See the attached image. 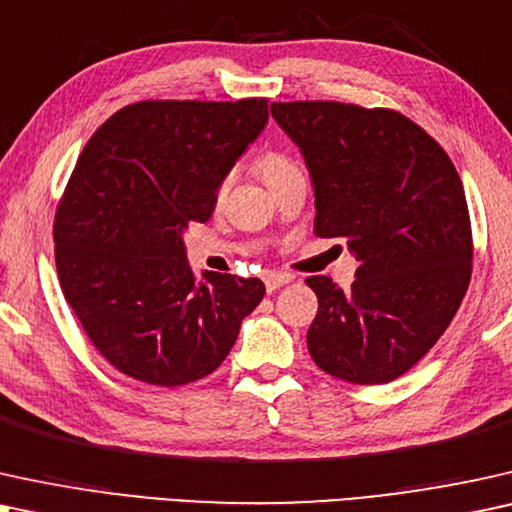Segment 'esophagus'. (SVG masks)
<instances>
[{
    "label": "esophagus",
    "instance_id": "34e87169",
    "mask_svg": "<svg viewBox=\"0 0 512 512\" xmlns=\"http://www.w3.org/2000/svg\"><path fill=\"white\" fill-rule=\"evenodd\" d=\"M290 281H292V276L276 274V271H271V274L264 276V285H267V292H274L278 288H283V285H288Z\"/></svg>",
    "mask_w": 512,
    "mask_h": 512
}]
</instances>
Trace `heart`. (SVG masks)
<instances>
[{
  "label": "heart",
  "instance_id": "1",
  "mask_svg": "<svg viewBox=\"0 0 512 512\" xmlns=\"http://www.w3.org/2000/svg\"><path fill=\"white\" fill-rule=\"evenodd\" d=\"M255 168H257V173L262 175V180L267 182L269 187L274 185L276 180H281L283 175H288L290 170H295V166H292V161L288 159V156H283L281 152H264L260 159L255 161ZM222 192H224V187H220V194Z\"/></svg>",
  "mask_w": 512,
  "mask_h": 512
}]
</instances>
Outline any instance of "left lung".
Wrapping results in <instances>:
<instances>
[{"label": "left lung", "mask_w": 512, "mask_h": 512, "mask_svg": "<svg viewBox=\"0 0 512 512\" xmlns=\"http://www.w3.org/2000/svg\"><path fill=\"white\" fill-rule=\"evenodd\" d=\"M271 117L309 168L323 238H344L356 281L311 276L306 332L320 370L388 384L431 351L470 281L473 236L461 177L438 142L393 109L274 102Z\"/></svg>", "instance_id": "obj_1"}]
</instances>
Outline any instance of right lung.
<instances>
[{
  "mask_svg": "<svg viewBox=\"0 0 512 512\" xmlns=\"http://www.w3.org/2000/svg\"><path fill=\"white\" fill-rule=\"evenodd\" d=\"M269 121L264 98L147 100L119 109L81 152L53 241L67 304L102 356L128 377L185 386L229 356L260 278L187 262L185 231Z\"/></svg>",
  "mask_w": 512,
  "mask_h": 512,
  "instance_id": "right-lung-1",
  "label": "right lung"
}]
</instances>
